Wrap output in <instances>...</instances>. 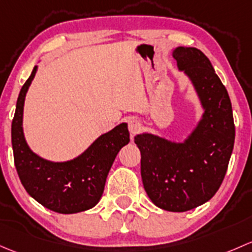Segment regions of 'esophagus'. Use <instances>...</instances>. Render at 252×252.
I'll return each mask as SVG.
<instances>
[{
    "label": "esophagus",
    "mask_w": 252,
    "mask_h": 252,
    "mask_svg": "<svg viewBox=\"0 0 252 252\" xmlns=\"http://www.w3.org/2000/svg\"><path fill=\"white\" fill-rule=\"evenodd\" d=\"M141 129H142L141 120H138V119H131V120L128 121V131L132 136L138 133Z\"/></svg>",
    "instance_id": "esophagus-1"
}]
</instances>
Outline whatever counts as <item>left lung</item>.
<instances>
[{
	"mask_svg": "<svg viewBox=\"0 0 252 252\" xmlns=\"http://www.w3.org/2000/svg\"><path fill=\"white\" fill-rule=\"evenodd\" d=\"M177 66L193 84L204 114L181 143L137 134L145 191L158 207L184 212L209 201L222 184L234 147L235 127L227 90L198 48L177 47Z\"/></svg>",
	"mask_w": 252,
	"mask_h": 252,
	"instance_id": "8db88e82",
	"label": "left lung"
}]
</instances>
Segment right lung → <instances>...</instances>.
<instances>
[{"instance_id":"obj_1","label":"right lung","mask_w":252,"mask_h":252,"mask_svg":"<svg viewBox=\"0 0 252 252\" xmlns=\"http://www.w3.org/2000/svg\"><path fill=\"white\" fill-rule=\"evenodd\" d=\"M37 65L22 87L12 121L14 164L25 190L37 203L58 214H76L97 205L116 155L128 144L129 132L123 123L98 137L75 159L53 162L38 157L28 145L23 131L25 95Z\"/></svg>"}]
</instances>
